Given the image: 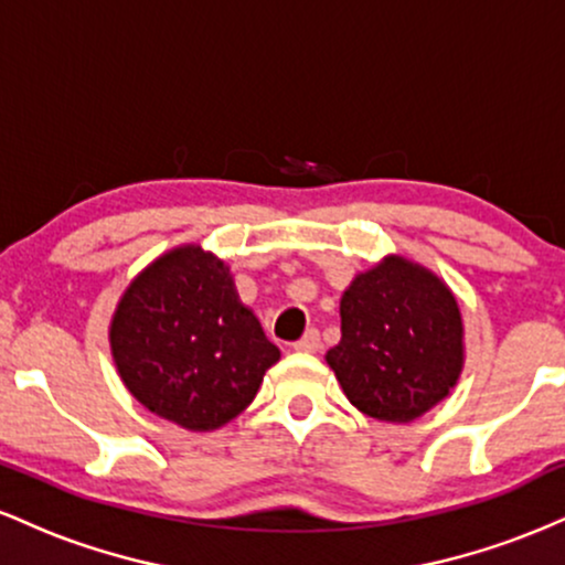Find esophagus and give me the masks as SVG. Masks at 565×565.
I'll return each instance as SVG.
<instances>
[{"mask_svg": "<svg viewBox=\"0 0 565 565\" xmlns=\"http://www.w3.org/2000/svg\"><path fill=\"white\" fill-rule=\"evenodd\" d=\"M319 348H321L319 329H308L302 340L295 342V350H300V353H316V350H319Z\"/></svg>", "mask_w": 565, "mask_h": 565, "instance_id": "34e87169", "label": "esophagus"}]
</instances>
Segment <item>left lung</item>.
I'll return each instance as SVG.
<instances>
[{
    "mask_svg": "<svg viewBox=\"0 0 565 565\" xmlns=\"http://www.w3.org/2000/svg\"><path fill=\"white\" fill-rule=\"evenodd\" d=\"M342 337L327 353L342 393L382 423H412L444 401L465 364L457 297L433 270L391 255L340 300Z\"/></svg>",
    "mask_w": 565,
    "mask_h": 565,
    "instance_id": "left-lung-1",
    "label": "left lung"
}]
</instances>
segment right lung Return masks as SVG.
<instances>
[{"label":"right lung","instance_id":"obj_1","mask_svg":"<svg viewBox=\"0 0 565 565\" xmlns=\"http://www.w3.org/2000/svg\"><path fill=\"white\" fill-rule=\"evenodd\" d=\"M108 340L127 391L196 433L242 414L281 359L238 300L228 265L199 244L167 252L132 278Z\"/></svg>","mask_w":565,"mask_h":565}]
</instances>
